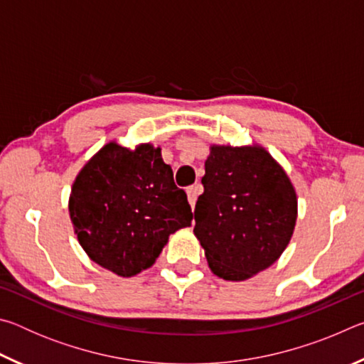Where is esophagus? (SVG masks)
<instances>
[{
	"label": "esophagus",
	"instance_id": "esophagus-1",
	"mask_svg": "<svg viewBox=\"0 0 364 364\" xmlns=\"http://www.w3.org/2000/svg\"><path fill=\"white\" fill-rule=\"evenodd\" d=\"M186 193H188V200H189L191 207H194L196 200H197V196L202 193V186H200V184H193V186H189L186 189Z\"/></svg>",
	"mask_w": 364,
	"mask_h": 364
}]
</instances>
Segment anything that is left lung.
Instances as JSON below:
<instances>
[{
    "label": "left lung",
    "mask_w": 364,
    "mask_h": 364,
    "mask_svg": "<svg viewBox=\"0 0 364 364\" xmlns=\"http://www.w3.org/2000/svg\"><path fill=\"white\" fill-rule=\"evenodd\" d=\"M194 210V234L220 278L244 281L278 260L297 220V197L262 147L213 146Z\"/></svg>",
    "instance_id": "8db88e82"
}]
</instances>
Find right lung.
<instances>
[{
    "label": "right lung",
    "instance_id": "right-lung-1",
    "mask_svg": "<svg viewBox=\"0 0 364 364\" xmlns=\"http://www.w3.org/2000/svg\"><path fill=\"white\" fill-rule=\"evenodd\" d=\"M69 212L86 254L119 276L149 268L170 234L193 220L186 193L151 144L104 146L73 183Z\"/></svg>",
    "mask_w": 364,
    "mask_h": 364
}]
</instances>
